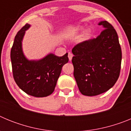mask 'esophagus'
I'll return each instance as SVG.
<instances>
[{
  "label": "esophagus",
  "instance_id": "obj_1",
  "mask_svg": "<svg viewBox=\"0 0 131 131\" xmlns=\"http://www.w3.org/2000/svg\"><path fill=\"white\" fill-rule=\"evenodd\" d=\"M73 56V55L72 53H71V52L68 53V58H69V60H71V59H72Z\"/></svg>",
  "mask_w": 131,
  "mask_h": 131
}]
</instances>
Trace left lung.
Returning <instances> with one entry per match:
<instances>
[{
	"label": "left lung",
	"instance_id": "8db88e82",
	"mask_svg": "<svg viewBox=\"0 0 131 131\" xmlns=\"http://www.w3.org/2000/svg\"><path fill=\"white\" fill-rule=\"evenodd\" d=\"M96 39L77 44L72 49L74 77L83 95L92 96L110 89L119 77L121 53L115 29L107 21Z\"/></svg>",
	"mask_w": 131,
	"mask_h": 131
}]
</instances>
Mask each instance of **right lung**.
I'll return each instance as SVG.
<instances>
[{"label":"right lung","instance_id":"right-lung-1","mask_svg":"<svg viewBox=\"0 0 131 131\" xmlns=\"http://www.w3.org/2000/svg\"><path fill=\"white\" fill-rule=\"evenodd\" d=\"M29 27L25 24L15 37L10 52L13 77L18 86L26 94L46 97L54 91L62 67L69 61L68 54L61 57L50 54L39 61L27 60L21 49V40Z\"/></svg>","mask_w":131,"mask_h":131}]
</instances>
